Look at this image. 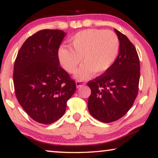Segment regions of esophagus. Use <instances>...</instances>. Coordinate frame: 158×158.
<instances>
[{
	"instance_id": "1",
	"label": "esophagus",
	"mask_w": 158,
	"mask_h": 158,
	"mask_svg": "<svg viewBox=\"0 0 158 158\" xmlns=\"http://www.w3.org/2000/svg\"><path fill=\"white\" fill-rule=\"evenodd\" d=\"M75 85H76L77 88H80V87H81V86L85 85V83H83V82H81V81H76V83H75Z\"/></svg>"
}]
</instances>
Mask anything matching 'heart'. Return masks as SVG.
I'll use <instances>...</instances> for the list:
<instances>
[{
    "label": "heart",
    "mask_w": 158,
    "mask_h": 158,
    "mask_svg": "<svg viewBox=\"0 0 158 158\" xmlns=\"http://www.w3.org/2000/svg\"><path fill=\"white\" fill-rule=\"evenodd\" d=\"M70 46L60 47L58 59L68 73H75V78L85 80L94 74L102 75L112 66L118 55L119 40L111 31L90 29L77 32L70 40Z\"/></svg>",
    "instance_id": "heart-1"
}]
</instances>
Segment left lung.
<instances>
[{
  "label": "left lung",
  "mask_w": 158,
  "mask_h": 158,
  "mask_svg": "<svg viewBox=\"0 0 158 158\" xmlns=\"http://www.w3.org/2000/svg\"><path fill=\"white\" fill-rule=\"evenodd\" d=\"M118 40V55L102 75L88 83L89 113L96 119L109 123L119 119L132 106L137 96L140 64L135 46L124 34L114 29Z\"/></svg>",
  "instance_id": "1"
}]
</instances>
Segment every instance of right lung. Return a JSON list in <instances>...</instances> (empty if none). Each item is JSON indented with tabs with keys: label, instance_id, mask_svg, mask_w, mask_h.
Listing matches in <instances>:
<instances>
[{
	"label": "right lung",
	"instance_id": "right-lung-1",
	"mask_svg": "<svg viewBox=\"0 0 158 158\" xmlns=\"http://www.w3.org/2000/svg\"><path fill=\"white\" fill-rule=\"evenodd\" d=\"M66 33L44 29L29 36L17 55L14 85L19 103L36 122L50 124L61 118L76 90L60 66L58 49Z\"/></svg>",
	"mask_w": 158,
	"mask_h": 158
}]
</instances>
